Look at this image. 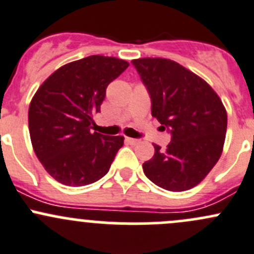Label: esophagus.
Masks as SVG:
<instances>
[{
	"instance_id": "1",
	"label": "esophagus",
	"mask_w": 254,
	"mask_h": 254,
	"mask_svg": "<svg viewBox=\"0 0 254 254\" xmlns=\"http://www.w3.org/2000/svg\"><path fill=\"white\" fill-rule=\"evenodd\" d=\"M127 142H129L130 145H137V143L140 142L139 139H132V137H127Z\"/></svg>"
}]
</instances>
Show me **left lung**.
<instances>
[{"label": "left lung", "instance_id": "obj_1", "mask_svg": "<svg viewBox=\"0 0 254 254\" xmlns=\"http://www.w3.org/2000/svg\"><path fill=\"white\" fill-rule=\"evenodd\" d=\"M151 98V114L171 132L166 150L142 165L146 177L171 191L193 188L221 156L227 114L216 92L195 73L168 59L131 61Z\"/></svg>", "mask_w": 254, "mask_h": 254}]
</instances>
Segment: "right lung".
Masks as SVG:
<instances>
[{"instance_id": "add662e5", "label": "right lung", "mask_w": 254, "mask_h": 254, "mask_svg": "<svg viewBox=\"0 0 254 254\" xmlns=\"http://www.w3.org/2000/svg\"><path fill=\"white\" fill-rule=\"evenodd\" d=\"M129 63L92 55L61 66L45 79L28 112L29 134L38 160L53 178L81 187L108 173L123 136L91 132L106 89Z\"/></svg>"}]
</instances>
